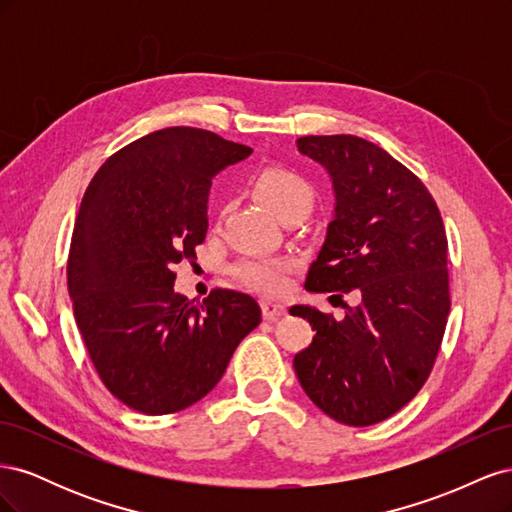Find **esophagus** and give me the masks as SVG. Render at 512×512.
I'll return each instance as SVG.
<instances>
[{"label": "esophagus", "instance_id": "34e87169", "mask_svg": "<svg viewBox=\"0 0 512 512\" xmlns=\"http://www.w3.org/2000/svg\"><path fill=\"white\" fill-rule=\"evenodd\" d=\"M286 309L280 303H273V301H262V316L265 320H277L280 316H284Z\"/></svg>", "mask_w": 512, "mask_h": 512}]
</instances>
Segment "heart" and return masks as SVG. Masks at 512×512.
<instances>
[{
	"label": "heart",
	"mask_w": 512,
	"mask_h": 512,
	"mask_svg": "<svg viewBox=\"0 0 512 512\" xmlns=\"http://www.w3.org/2000/svg\"><path fill=\"white\" fill-rule=\"evenodd\" d=\"M256 194L265 200L269 209L284 220L294 211H307L314 205V190L299 173L282 166L260 170L254 179ZM288 262L280 258H250L237 267V277L247 286L275 294L286 284Z\"/></svg>",
	"instance_id": "obj_1"
}]
</instances>
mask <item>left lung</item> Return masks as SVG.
<instances>
[{
  "label": "left lung",
  "instance_id": "obj_1",
  "mask_svg": "<svg viewBox=\"0 0 512 512\" xmlns=\"http://www.w3.org/2000/svg\"><path fill=\"white\" fill-rule=\"evenodd\" d=\"M297 147L327 170L335 194L305 288L354 290L361 301L344 305V320L290 307L316 331L294 371L324 414L367 427L404 408L436 361L451 309L446 232L423 181L382 147L352 134L303 136Z\"/></svg>",
  "mask_w": 512,
  "mask_h": 512
}]
</instances>
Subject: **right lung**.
Returning <instances> with one entry per match:
<instances>
[{
  "label": "right lung",
  "instance_id": "add662e5",
  "mask_svg": "<svg viewBox=\"0 0 512 512\" xmlns=\"http://www.w3.org/2000/svg\"><path fill=\"white\" fill-rule=\"evenodd\" d=\"M250 153L209 130L164 128L113 153L85 190L68 292L98 376L136 412L196 404L260 324L243 292L218 288L196 303L173 288L175 265L205 241L211 179Z\"/></svg>",
  "mask_w": 512,
  "mask_h": 512
}]
</instances>
